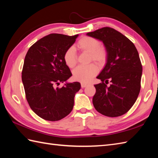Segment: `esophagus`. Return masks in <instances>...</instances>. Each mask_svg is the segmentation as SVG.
Masks as SVG:
<instances>
[{"label":"esophagus","instance_id":"34e87169","mask_svg":"<svg viewBox=\"0 0 158 158\" xmlns=\"http://www.w3.org/2000/svg\"><path fill=\"white\" fill-rule=\"evenodd\" d=\"M88 85V83H81V86L82 88H85V87H87Z\"/></svg>","mask_w":158,"mask_h":158}]
</instances>
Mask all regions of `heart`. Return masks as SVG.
Listing matches in <instances>:
<instances>
[{
    "label": "heart",
    "mask_w": 158,
    "mask_h": 158,
    "mask_svg": "<svg viewBox=\"0 0 158 158\" xmlns=\"http://www.w3.org/2000/svg\"><path fill=\"white\" fill-rule=\"evenodd\" d=\"M77 48L82 52L89 53V60L99 65L105 62L107 58V50L105 46L100 45V42L91 36H85L80 39L76 44ZM64 60L67 66L73 68L77 63V56L73 48H69L64 54ZM98 73V68L94 64L86 66H79L73 70L74 79L82 83L89 81Z\"/></svg>",
    "instance_id": "b5f03b06"
}]
</instances>
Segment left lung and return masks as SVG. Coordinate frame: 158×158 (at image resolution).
I'll return each mask as SVG.
<instances>
[{"instance_id": "8db88e82", "label": "left lung", "mask_w": 158, "mask_h": 158, "mask_svg": "<svg viewBox=\"0 0 158 158\" xmlns=\"http://www.w3.org/2000/svg\"><path fill=\"white\" fill-rule=\"evenodd\" d=\"M102 41L107 50L105 68L97 77L92 102L96 110L107 117H119L132 108L140 90L143 67L138 51L126 36L110 27L87 33ZM112 83L107 86L108 81Z\"/></svg>"}]
</instances>
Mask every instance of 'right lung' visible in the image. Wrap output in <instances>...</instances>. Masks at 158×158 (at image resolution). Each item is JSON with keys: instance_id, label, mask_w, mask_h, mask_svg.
<instances>
[{"instance_id": "right-lung-1", "label": "right lung", "mask_w": 158, "mask_h": 158, "mask_svg": "<svg viewBox=\"0 0 158 158\" xmlns=\"http://www.w3.org/2000/svg\"><path fill=\"white\" fill-rule=\"evenodd\" d=\"M78 35L50 34L34 43L26 53L22 72L26 98L31 109L42 119L58 121L71 112L79 82L66 83L72 73L64 54Z\"/></svg>"}]
</instances>
